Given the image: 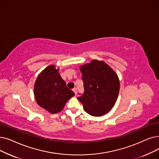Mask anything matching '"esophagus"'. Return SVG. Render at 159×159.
Wrapping results in <instances>:
<instances>
[{"label": "esophagus", "instance_id": "34e87169", "mask_svg": "<svg viewBox=\"0 0 159 159\" xmlns=\"http://www.w3.org/2000/svg\"><path fill=\"white\" fill-rule=\"evenodd\" d=\"M73 91L75 93V95H77V88H74L73 89Z\"/></svg>", "mask_w": 159, "mask_h": 159}]
</instances>
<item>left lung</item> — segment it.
<instances>
[{
  "instance_id": "left-lung-1",
  "label": "left lung",
  "mask_w": 159,
  "mask_h": 159,
  "mask_svg": "<svg viewBox=\"0 0 159 159\" xmlns=\"http://www.w3.org/2000/svg\"><path fill=\"white\" fill-rule=\"evenodd\" d=\"M84 92L78 100L89 115L107 114L114 106L120 92L118 75L105 61L93 60L80 67Z\"/></svg>"
}]
</instances>
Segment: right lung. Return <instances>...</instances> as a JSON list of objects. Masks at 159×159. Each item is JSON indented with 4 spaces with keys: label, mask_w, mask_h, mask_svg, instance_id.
Here are the masks:
<instances>
[{
    "label": "right lung",
    "mask_w": 159,
    "mask_h": 159,
    "mask_svg": "<svg viewBox=\"0 0 159 159\" xmlns=\"http://www.w3.org/2000/svg\"><path fill=\"white\" fill-rule=\"evenodd\" d=\"M58 71L55 66H49L39 74L34 84V93L38 105L51 114L60 112L67 101L75 95Z\"/></svg>",
    "instance_id": "right-lung-1"
}]
</instances>
